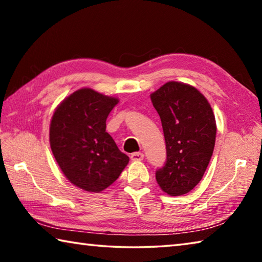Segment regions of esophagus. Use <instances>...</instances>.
I'll use <instances>...</instances> for the list:
<instances>
[{
  "label": "esophagus",
  "instance_id": "34e87169",
  "mask_svg": "<svg viewBox=\"0 0 262 262\" xmlns=\"http://www.w3.org/2000/svg\"><path fill=\"white\" fill-rule=\"evenodd\" d=\"M143 158H144V155L142 152H133L130 155V159H132V161H135V162L143 161Z\"/></svg>",
  "mask_w": 262,
  "mask_h": 262
}]
</instances>
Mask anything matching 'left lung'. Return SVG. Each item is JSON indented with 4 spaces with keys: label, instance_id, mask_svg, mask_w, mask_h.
I'll list each match as a JSON object with an SVG mask.
<instances>
[{
    "label": "left lung",
    "instance_id": "1",
    "mask_svg": "<svg viewBox=\"0 0 262 262\" xmlns=\"http://www.w3.org/2000/svg\"><path fill=\"white\" fill-rule=\"evenodd\" d=\"M162 121L166 162L156 171L164 192L179 196L200 183L215 147L216 121L211 106L196 89L167 82L151 94Z\"/></svg>",
    "mask_w": 262,
    "mask_h": 262
}]
</instances>
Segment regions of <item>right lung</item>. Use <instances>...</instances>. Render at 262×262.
I'll return each mask as SVG.
<instances>
[{
	"label": "right lung",
	"mask_w": 262,
	"mask_h": 262,
	"mask_svg": "<svg viewBox=\"0 0 262 262\" xmlns=\"http://www.w3.org/2000/svg\"><path fill=\"white\" fill-rule=\"evenodd\" d=\"M118 99L91 89L75 91L53 114L51 149L70 183L86 192L112 185L129 162L107 132L106 119Z\"/></svg>",
	"instance_id": "1"
}]
</instances>
